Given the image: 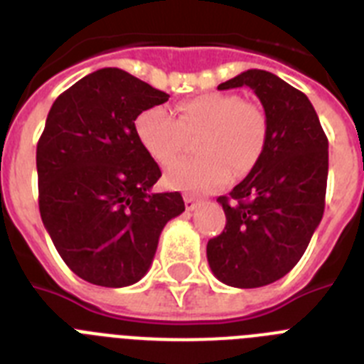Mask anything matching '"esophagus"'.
<instances>
[{
	"instance_id": "obj_1",
	"label": "esophagus",
	"mask_w": 364,
	"mask_h": 364,
	"mask_svg": "<svg viewBox=\"0 0 364 364\" xmlns=\"http://www.w3.org/2000/svg\"><path fill=\"white\" fill-rule=\"evenodd\" d=\"M201 201L200 200H196V198H192L191 194H185V207L186 210H194V208L200 207Z\"/></svg>"
}]
</instances>
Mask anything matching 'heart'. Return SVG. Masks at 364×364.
<instances>
[{"instance_id": "obj_1", "label": "heart", "mask_w": 364, "mask_h": 364, "mask_svg": "<svg viewBox=\"0 0 364 364\" xmlns=\"http://www.w3.org/2000/svg\"><path fill=\"white\" fill-rule=\"evenodd\" d=\"M178 119L161 106L148 107L135 119V134L148 156L168 163L177 155L185 134L201 133L200 158L172 161L164 181L172 188L205 194L225 185L230 173L251 172L267 144L269 124L260 106L235 93H205L181 100Z\"/></svg>"}]
</instances>
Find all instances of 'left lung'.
<instances>
[{"mask_svg":"<svg viewBox=\"0 0 364 364\" xmlns=\"http://www.w3.org/2000/svg\"><path fill=\"white\" fill-rule=\"evenodd\" d=\"M247 86L264 106L269 134L257 166L218 201L225 229L208 240L214 277L232 287H262L302 258L324 214L328 139L302 91L269 71L249 69L218 86Z\"/></svg>","mask_w":364,"mask_h":364,"instance_id":"left-lung-1","label":"left lung"}]
</instances>
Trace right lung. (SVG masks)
<instances>
[{"mask_svg":"<svg viewBox=\"0 0 364 364\" xmlns=\"http://www.w3.org/2000/svg\"><path fill=\"white\" fill-rule=\"evenodd\" d=\"M168 95L117 68L60 95L36 146L38 205L56 251L86 282L124 287L150 269L163 227L185 210L161 178L135 119Z\"/></svg>","mask_w":364,"mask_h":364,"instance_id":"1","label":"right lung"}]
</instances>
